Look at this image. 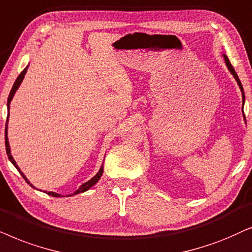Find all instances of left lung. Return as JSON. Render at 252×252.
Masks as SVG:
<instances>
[{
	"instance_id": "1",
	"label": "left lung",
	"mask_w": 252,
	"mask_h": 252,
	"mask_svg": "<svg viewBox=\"0 0 252 252\" xmlns=\"http://www.w3.org/2000/svg\"><path fill=\"white\" fill-rule=\"evenodd\" d=\"M223 59H224V62H226V65H227L228 70H229L231 75H233V76H234V78H235V80H236V82H237V84H239V86H240V90H241V92H242V101L244 102V100H246V96H244V91H243V87H242V84H241V80H240V78H239V76H237V73L235 72V70H234L233 65L230 64L229 60H228V58H227V55H226V54H223ZM244 120H246V116H244Z\"/></svg>"
}]
</instances>
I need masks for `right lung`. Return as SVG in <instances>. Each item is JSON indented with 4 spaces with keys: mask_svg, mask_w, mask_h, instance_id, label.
Returning a JSON list of instances; mask_svg holds the SVG:
<instances>
[{
    "mask_svg": "<svg viewBox=\"0 0 252 252\" xmlns=\"http://www.w3.org/2000/svg\"><path fill=\"white\" fill-rule=\"evenodd\" d=\"M28 68H29V66H26V68H25L24 70H23V71L21 72V75H19L18 77H17V79H16L15 84H13V86H12L11 91H10V94H9V98H8V103H6V106H8V110L10 109V102H11V100H12V98H13V95H15L16 91H17V90H18L19 85H21V84H22L23 79H24L25 73H26V71H28ZM8 119H9V114H8V117H6V124H5V150H6V154H8L9 160L11 161L12 165L16 167L17 170H18L19 173H21V175H22L23 177H24V180L26 181V182H28V184H30V186H31L32 188H34V187L32 186L31 183H30V181L28 180V177H26V176L24 175V173L22 172L21 168H19L18 165H17V163H16L15 159H13V157L11 156V151H10V145H9V140H8ZM102 173H103V166L100 167L99 172L96 173L95 175L93 176L91 180L87 181V182H85V183H83L82 186L79 187V189H78V190H76L75 192H73L72 194H69V196H73V194L85 192V191L89 190L90 188H92L93 186H94V184H95L96 182H98V181L100 180V177L102 176ZM43 192H46L47 194H49V196H53V197H61V194H60V193H56V192H53V191H43Z\"/></svg>",
    "mask_w": 252,
    "mask_h": 252,
    "instance_id": "add662e5",
    "label": "right lung"
}]
</instances>
